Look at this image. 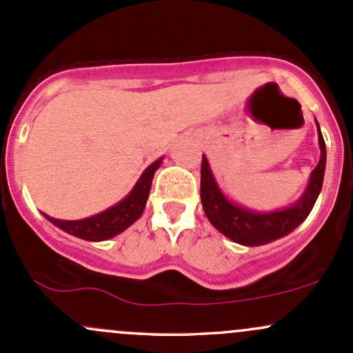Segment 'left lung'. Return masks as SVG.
<instances>
[{
	"label": "left lung",
	"instance_id": "left-lung-1",
	"mask_svg": "<svg viewBox=\"0 0 353 353\" xmlns=\"http://www.w3.org/2000/svg\"><path fill=\"white\" fill-rule=\"evenodd\" d=\"M316 127H318V143L319 150H321L319 163L311 172L310 183H307L303 195L292 205L284 207V209L258 212V210L246 209V207L230 201L217 185L207 158L202 156L201 199L203 212H205L210 224L217 231L223 232L226 238L245 246L267 245L275 239L284 238L296 230L310 216L316 199L321 192L323 178H325L326 146L318 122H316Z\"/></svg>",
	"mask_w": 353,
	"mask_h": 353
}]
</instances>
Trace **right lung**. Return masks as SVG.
<instances>
[{"instance_id":"right-lung-1","label":"right lung","mask_w":353,"mask_h":353,"mask_svg":"<svg viewBox=\"0 0 353 353\" xmlns=\"http://www.w3.org/2000/svg\"><path fill=\"white\" fill-rule=\"evenodd\" d=\"M161 161L163 158L151 163L144 170L143 175L139 176V180L136 181V185L129 192V195L123 197L115 205L108 207L103 212L78 221L56 219V217H50L47 214H43V217L47 221H50L54 226L59 228V230L66 231L69 234L76 236V238L86 239V241H105V239L114 238V236L125 231L130 224L136 223L141 217V214L144 212L148 197H150L152 176H154L156 170L159 168Z\"/></svg>"}]
</instances>
